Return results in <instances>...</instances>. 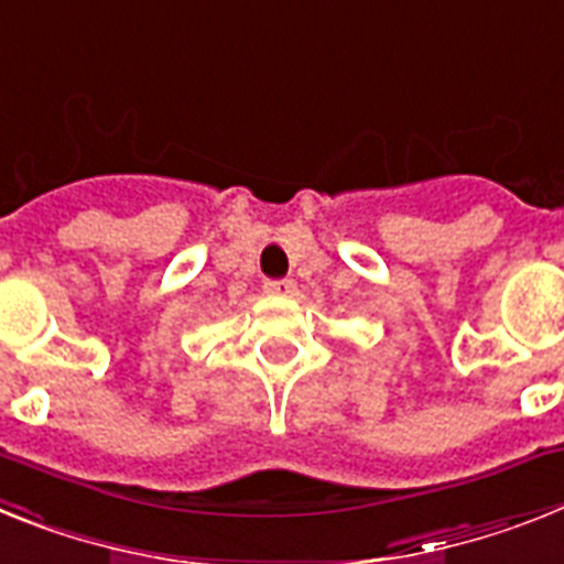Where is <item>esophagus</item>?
<instances>
[{
  "mask_svg": "<svg viewBox=\"0 0 564 564\" xmlns=\"http://www.w3.org/2000/svg\"><path fill=\"white\" fill-rule=\"evenodd\" d=\"M295 281L292 278H278V281H263V292L272 297H292L295 295Z\"/></svg>",
  "mask_w": 564,
  "mask_h": 564,
  "instance_id": "1",
  "label": "esophagus"
}]
</instances>
